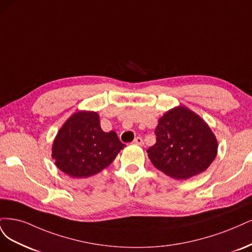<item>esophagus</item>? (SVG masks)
I'll use <instances>...</instances> for the list:
<instances>
[{"label":"esophagus","mask_w":252,"mask_h":252,"mask_svg":"<svg viewBox=\"0 0 252 252\" xmlns=\"http://www.w3.org/2000/svg\"><path fill=\"white\" fill-rule=\"evenodd\" d=\"M133 143H135V144H138V145H142V144H143V140H142V138H141V137H136L135 139H134V141H133Z\"/></svg>","instance_id":"esophagus-1"}]
</instances>
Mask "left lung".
I'll return each instance as SVG.
<instances>
[{
  "instance_id": "8db88e82",
  "label": "left lung",
  "mask_w": 252,
  "mask_h": 252,
  "mask_svg": "<svg viewBox=\"0 0 252 252\" xmlns=\"http://www.w3.org/2000/svg\"><path fill=\"white\" fill-rule=\"evenodd\" d=\"M156 143L147 152L157 169L175 179L199 175L213 163L218 140L208 125L184 105L168 110L158 120Z\"/></svg>"
}]
</instances>
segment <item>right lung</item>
Here are the masks:
<instances>
[{"instance_id": "1", "label": "right lung", "mask_w": 252, "mask_h": 252, "mask_svg": "<svg viewBox=\"0 0 252 252\" xmlns=\"http://www.w3.org/2000/svg\"><path fill=\"white\" fill-rule=\"evenodd\" d=\"M125 147L114 131H102L98 113L77 111L56 134L51 156L63 173L88 178L109 166Z\"/></svg>"}]
</instances>
